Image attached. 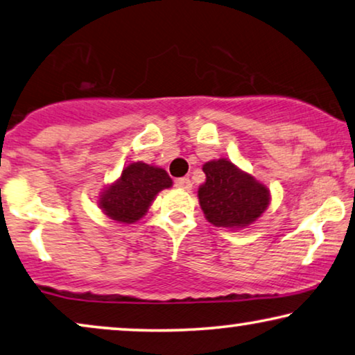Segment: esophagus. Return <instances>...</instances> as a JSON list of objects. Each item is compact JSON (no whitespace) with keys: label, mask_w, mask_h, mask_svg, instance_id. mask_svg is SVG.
Instances as JSON below:
<instances>
[{"label":"esophagus","mask_w":355,"mask_h":355,"mask_svg":"<svg viewBox=\"0 0 355 355\" xmlns=\"http://www.w3.org/2000/svg\"><path fill=\"white\" fill-rule=\"evenodd\" d=\"M173 183H175V187L180 188V189H189V188H191V180H189L188 177L177 178Z\"/></svg>","instance_id":"obj_1"}]
</instances>
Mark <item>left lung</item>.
Listing matches in <instances>:
<instances>
[{
  "mask_svg": "<svg viewBox=\"0 0 355 355\" xmlns=\"http://www.w3.org/2000/svg\"><path fill=\"white\" fill-rule=\"evenodd\" d=\"M206 182L199 187L198 198L204 216L212 225L244 228L256 222L270 202V191L249 173L227 159L202 166Z\"/></svg>",
  "mask_w": 355,
  "mask_h": 355,
  "instance_id": "obj_1",
  "label": "left lung"
}]
</instances>
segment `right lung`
I'll return each mask as SVG.
<instances>
[{
    "instance_id": "right-lung-1",
    "label": "right lung",
    "mask_w": 355,
    "mask_h": 355,
    "mask_svg": "<svg viewBox=\"0 0 355 355\" xmlns=\"http://www.w3.org/2000/svg\"><path fill=\"white\" fill-rule=\"evenodd\" d=\"M172 187V178L164 168L144 162H132L122 171L116 183L104 189L99 207L119 223H133L148 212L164 188Z\"/></svg>"
}]
</instances>
